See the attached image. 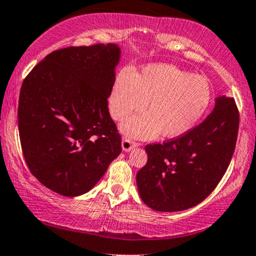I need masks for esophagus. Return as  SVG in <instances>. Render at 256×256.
Here are the masks:
<instances>
[{
  "label": "esophagus",
  "instance_id": "34e87169",
  "mask_svg": "<svg viewBox=\"0 0 256 256\" xmlns=\"http://www.w3.org/2000/svg\"><path fill=\"white\" fill-rule=\"evenodd\" d=\"M137 146H138V144L132 142L131 140L126 138V137L125 138H122V141H121V147H122V150H125V152H130L134 147H137Z\"/></svg>",
  "mask_w": 256,
  "mask_h": 256
}]
</instances>
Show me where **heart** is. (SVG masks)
I'll use <instances>...</instances> for the list:
<instances>
[{"label": "heart", "instance_id": "obj_1", "mask_svg": "<svg viewBox=\"0 0 256 256\" xmlns=\"http://www.w3.org/2000/svg\"><path fill=\"white\" fill-rule=\"evenodd\" d=\"M211 86L206 77L194 74L168 64H150L134 74L122 68L115 77L108 106L112 119L121 120L126 135L136 138H176L195 128L211 102Z\"/></svg>", "mask_w": 256, "mask_h": 256}]
</instances>
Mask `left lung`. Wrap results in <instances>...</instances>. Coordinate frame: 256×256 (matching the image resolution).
<instances>
[{
  "instance_id": "obj_1",
  "label": "left lung",
  "mask_w": 256,
  "mask_h": 256,
  "mask_svg": "<svg viewBox=\"0 0 256 256\" xmlns=\"http://www.w3.org/2000/svg\"><path fill=\"white\" fill-rule=\"evenodd\" d=\"M238 128L234 99L220 96L211 114L192 131L147 144L148 160L136 176L142 201L156 211L176 212L205 200L230 166Z\"/></svg>"
}]
</instances>
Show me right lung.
<instances>
[{"label": "right lung", "instance_id": "add662e5", "mask_svg": "<svg viewBox=\"0 0 256 256\" xmlns=\"http://www.w3.org/2000/svg\"><path fill=\"white\" fill-rule=\"evenodd\" d=\"M116 44L52 51L26 77L18 130L29 170L62 196L82 195L120 154L108 98L120 62Z\"/></svg>", "mask_w": 256, "mask_h": 256}]
</instances>
